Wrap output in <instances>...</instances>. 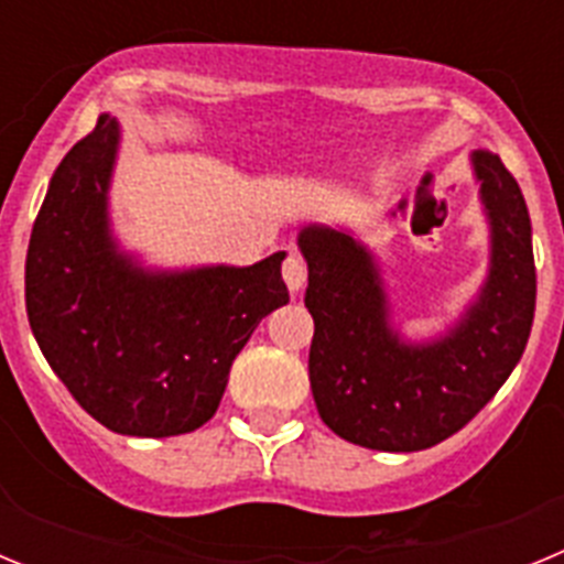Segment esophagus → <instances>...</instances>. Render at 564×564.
<instances>
[{
    "label": "esophagus",
    "mask_w": 564,
    "mask_h": 564,
    "mask_svg": "<svg viewBox=\"0 0 564 564\" xmlns=\"http://www.w3.org/2000/svg\"><path fill=\"white\" fill-rule=\"evenodd\" d=\"M282 279H285V285L291 288L293 293L305 285L307 271H305V262H302V257H299V253H288L285 257V262H282Z\"/></svg>",
    "instance_id": "obj_1"
}]
</instances>
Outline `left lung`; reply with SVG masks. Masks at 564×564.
I'll return each mask as SVG.
<instances>
[{"label": "left lung", "mask_w": 564, "mask_h": 564, "mask_svg": "<svg viewBox=\"0 0 564 564\" xmlns=\"http://www.w3.org/2000/svg\"><path fill=\"white\" fill-rule=\"evenodd\" d=\"M491 220V273L460 325L435 344L398 341L370 253L350 234L305 228V307L313 316L307 372L322 421L378 452L430 449L497 395L528 344L536 302L531 217L514 174L475 152Z\"/></svg>", "instance_id": "obj_1"}]
</instances>
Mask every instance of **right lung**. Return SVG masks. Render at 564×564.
Listing matches in <instances>:
<instances>
[{
	"instance_id": "obj_1",
	"label": "right lung",
	"mask_w": 564,
	"mask_h": 564,
	"mask_svg": "<svg viewBox=\"0 0 564 564\" xmlns=\"http://www.w3.org/2000/svg\"><path fill=\"white\" fill-rule=\"evenodd\" d=\"M115 147L118 123L101 115L50 181L24 262L30 330L69 395L107 430L186 435L217 412L262 316L288 305L285 253L251 268H132L107 231Z\"/></svg>"
}]
</instances>
